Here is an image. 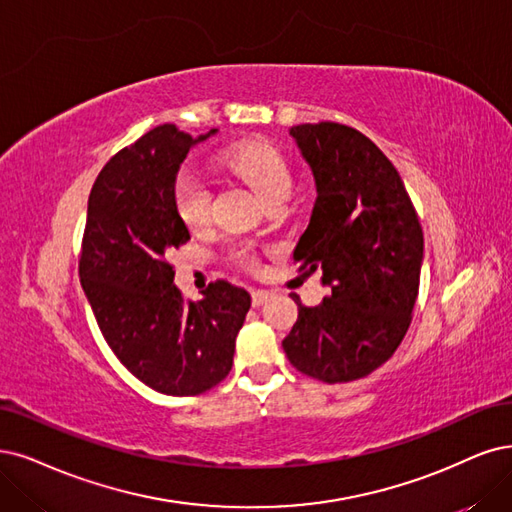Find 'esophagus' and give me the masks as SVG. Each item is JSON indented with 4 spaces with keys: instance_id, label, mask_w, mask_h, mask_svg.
I'll return each mask as SVG.
<instances>
[{
    "instance_id": "34e87169",
    "label": "esophagus",
    "mask_w": 512,
    "mask_h": 512,
    "mask_svg": "<svg viewBox=\"0 0 512 512\" xmlns=\"http://www.w3.org/2000/svg\"><path fill=\"white\" fill-rule=\"evenodd\" d=\"M272 297V293L270 291H263V289H255L253 293H251V299H253V308H259V306H263L266 304V301Z\"/></svg>"
}]
</instances>
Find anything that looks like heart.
<instances>
[{"label": "heart", "mask_w": 512, "mask_h": 512, "mask_svg": "<svg viewBox=\"0 0 512 512\" xmlns=\"http://www.w3.org/2000/svg\"><path fill=\"white\" fill-rule=\"evenodd\" d=\"M217 162L249 183L255 192L270 202L287 200L293 187V175L287 158L272 143L263 139H244L225 147ZM173 202L181 223L189 230H200L211 217V187L196 170H181L173 185ZM232 257L244 268H257L259 257L251 244H238L232 249Z\"/></svg>", "instance_id": "obj_1"}]
</instances>
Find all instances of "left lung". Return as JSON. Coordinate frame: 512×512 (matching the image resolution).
I'll return each mask as SVG.
<instances>
[{"label": "left lung", "instance_id": "obj_1", "mask_svg": "<svg viewBox=\"0 0 512 512\" xmlns=\"http://www.w3.org/2000/svg\"><path fill=\"white\" fill-rule=\"evenodd\" d=\"M291 135L318 194L293 259L299 272H323L331 295L308 308L293 293L299 314L282 348L318 382H354L384 365L411 325L424 232L401 175L363 132L318 122Z\"/></svg>", "mask_w": 512, "mask_h": 512}]
</instances>
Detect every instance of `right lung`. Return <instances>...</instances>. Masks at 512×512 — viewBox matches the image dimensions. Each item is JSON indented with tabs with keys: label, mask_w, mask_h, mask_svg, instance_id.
Instances as JSON below:
<instances>
[{
	"label": "right lung",
	"mask_w": 512,
	"mask_h": 512,
	"mask_svg": "<svg viewBox=\"0 0 512 512\" xmlns=\"http://www.w3.org/2000/svg\"><path fill=\"white\" fill-rule=\"evenodd\" d=\"M194 139L175 124L149 130L103 166L88 198L80 282L107 346L145 386L192 396L215 388L234 363L251 295L215 280L189 301L168 255L189 240L173 202Z\"/></svg>",
	"instance_id": "add662e5"
}]
</instances>
